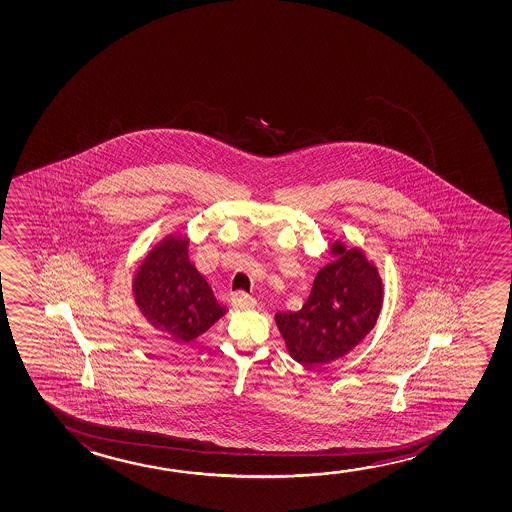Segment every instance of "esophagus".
<instances>
[{
    "mask_svg": "<svg viewBox=\"0 0 512 512\" xmlns=\"http://www.w3.org/2000/svg\"><path fill=\"white\" fill-rule=\"evenodd\" d=\"M231 304L237 307V309H252V307H256V304H258V300L252 297V295H247L244 291H237V293L231 295Z\"/></svg>",
    "mask_w": 512,
    "mask_h": 512,
    "instance_id": "obj_1",
    "label": "esophagus"
}]
</instances>
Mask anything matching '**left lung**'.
<instances>
[{"label":"left lung","mask_w":512,"mask_h":512,"mask_svg":"<svg viewBox=\"0 0 512 512\" xmlns=\"http://www.w3.org/2000/svg\"><path fill=\"white\" fill-rule=\"evenodd\" d=\"M334 254L339 260L321 268L302 309L275 314L291 357L304 366H325L348 355L382 311V277L364 251L337 242Z\"/></svg>","instance_id":"obj_1"}]
</instances>
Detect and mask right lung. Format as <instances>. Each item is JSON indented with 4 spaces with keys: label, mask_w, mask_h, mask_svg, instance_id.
<instances>
[{
    "label": "right lung",
    "mask_w": 512,
    "mask_h": 512,
    "mask_svg": "<svg viewBox=\"0 0 512 512\" xmlns=\"http://www.w3.org/2000/svg\"><path fill=\"white\" fill-rule=\"evenodd\" d=\"M132 291L146 320L176 343H191L228 311L189 260V238L180 235H168L146 254Z\"/></svg>",
    "instance_id": "1"
}]
</instances>
